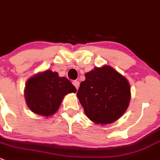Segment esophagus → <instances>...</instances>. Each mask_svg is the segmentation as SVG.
Instances as JSON below:
<instances>
[{
  "instance_id": "1",
  "label": "esophagus",
  "mask_w": 160,
  "mask_h": 160,
  "mask_svg": "<svg viewBox=\"0 0 160 160\" xmlns=\"http://www.w3.org/2000/svg\"><path fill=\"white\" fill-rule=\"evenodd\" d=\"M73 85H75V87L76 88V89L78 90V88H79V82H78V81H73Z\"/></svg>"
}]
</instances>
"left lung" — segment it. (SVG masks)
Segmentation results:
<instances>
[{"mask_svg": "<svg viewBox=\"0 0 160 160\" xmlns=\"http://www.w3.org/2000/svg\"><path fill=\"white\" fill-rule=\"evenodd\" d=\"M77 97L85 115L96 124L116 121L127 109L131 92L128 80L109 65L85 75Z\"/></svg>", "mask_w": 160, "mask_h": 160, "instance_id": "obj_1", "label": "left lung"}]
</instances>
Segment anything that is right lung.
<instances>
[{
	"label": "right lung",
	"mask_w": 160,
	"mask_h": 160,
	"mask_svg": "<svg viewBox=\"0 0 160 160\" xmlns=\"http://www.w3.org/2000/svg\"><path fill=\"white\" fill-rule=\"evenodd\" d=\"M71 92H76V88L68 78L47 70L29 78L26 83L24 97L33 112L49 116L58 111L62 98Z\"/></svg>",
	"instance_id": "1"
}]
</instances>
